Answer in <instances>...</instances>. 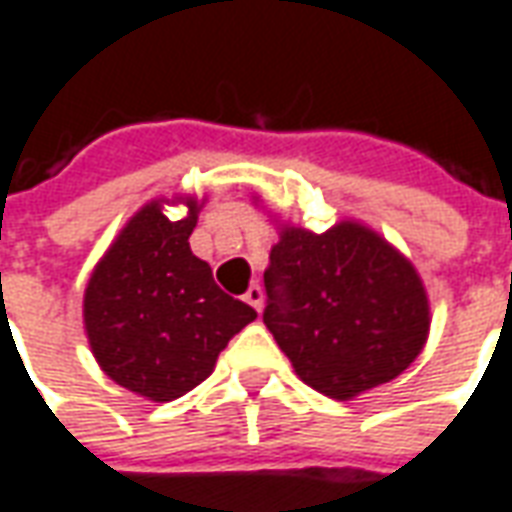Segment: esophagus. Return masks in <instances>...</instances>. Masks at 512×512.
<instances>
[{"mask_svg":"<svg viewBox=\"0 0 512 512\" xmlns=\"http://www.w3.org/2000/svg\"><path fill=\"white\" fill-rule=\"evenodd\" d=\"M244 299L255 307V310H260V307H263V288H260V285H252V288L244 293Z\"/></svg>","mask_w":512,"mask_h":512,"instance_id":"1","label":"esophagus"}]
</instances>
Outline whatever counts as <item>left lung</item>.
<instances>
[{
    "label": "left lung",
    "mask_w": 512,
    "mask_h": 512,
    "mask_svg": "<svg viewBox=\"0 0 512 512\" xmlns=\"http://www.w3.org/2000/svg\"><path fill=\"white\" fill-rule=\"evenodd\" d=\"M268 260L263 321L310 388L352 399L418 357L430 330L427 293L377 232L355 221L324 235L285 227Z\"/></svg>",
    "instance_id": "8db88e82"
}]
</instances>
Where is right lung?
Here are the masks:
<instances>
[{
    "instance_id": "add662e5",
    "label": "right lung",
    "mask_w": 512,
    "mask_h": 512,
    "mask_svg": "<svg viewBox=\"0 0 512 512\" xmlns=\"http://www.w3.org/2000/svg\"><path fill=\"white\" fill-rule=\"evenodd\" d=\"M169 221L146 205L107 249L85 288V332L113 382L152 402H171L210 377L221 349L257 313L213 280L191 252L196 202Z\"/></svg>"
}]
</instances>
